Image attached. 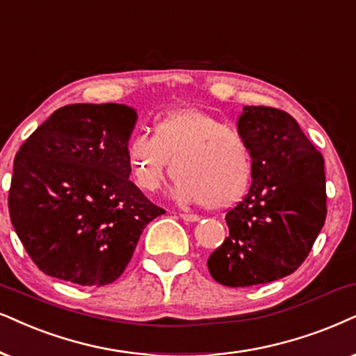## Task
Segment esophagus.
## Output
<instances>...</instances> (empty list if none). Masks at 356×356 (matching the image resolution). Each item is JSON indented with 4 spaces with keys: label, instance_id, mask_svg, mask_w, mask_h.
Masks as SVG:
<instances>
[{
    "label": "esophagus",
    "instance_id": "obj_1",
    "mask_svg": "<svg viewBox=\"0 0 356 356\" xmlns=\"http://www.w3.org/2000/svg\"><path fill=\"white\" fill-rule=\"evenodd\" d=\"M179 217H181L184 222H197V220L200 218L199 215H195V213H181Z\"/></svg>",
    "mask_w": 356,
    "mask_h": 356
}]
</instances>
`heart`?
I'll return each instance as SVG.
<instances>
[{"instance_id": "heart-1", "label": "heart", "mask_w": 356, "mask_h": 356, "mask_svg": "<svg viewBox=\"0 0 356 356\" xmlns=\"http://www.w3.org/2000/svg\"><path fill=\"white\" fill-rule=\"evenodd\" d=\"M133 181L156 192L170 172L172 195L207 209H223L240 200L253 175L248 139L235 126L200 110L179 111L154 124V133H138L126 146Z\"/></svg>"}]
</instances>
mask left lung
<instances>
[{
	"label": "left lung",
	"mask_w": 356,
	"mask_h": 356,
	"mask_svg": "<svg viewBox=\"0 0 356 356\" xmlns=\"http://www.w3.org/2000/svg\"><path fill=\"white\" fill-rule=\"evenodd\" d=\"M238 129L253 154V182L225 215L230 233L207 266L220 284L250 287L289 276L309 256L327 217L325 170L286 111L245 106Z\"/></svg>",
	"instance_id": "left-lung-1"
}]
</instances>
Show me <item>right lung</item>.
<instances>
[{"label": "right lung", "instance_id": "add662e5", "mask_svg": "<svg viewBox=\"0 0 356 356\" xmlns=\"http://www.w3.org/2000/svg\"><path fill=\"white\" fill-rule=\"evenodd\" d=\"M134 123L129 106L75 103L22 143L8 209L42 273L79 286L110 284L146 225L165 213L129 181L126 146Z\"/></svg>", "mask_w": 356, "mask_h": 356}]
</instances>
